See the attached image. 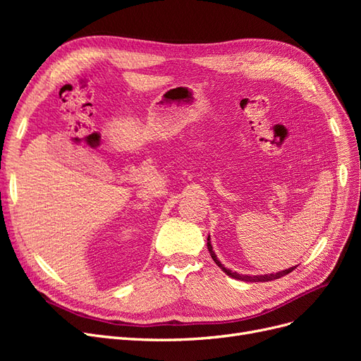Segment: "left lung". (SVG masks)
Wrapping results in <instances>:
<instances>
[{"instance_id": "1", "label": "left lung", "mask_w": 361, "mask_h": 361, "mask_svg": "<svg viewBox=\"0 0 361 361\" xmlns=\"http://www.w3.org/2000/svg\"><path fill=\"white\" fill-rule=\"evenodd\" d=\"M207 251H209L211 253V257L214 259V262L215 264L220 267L226 274L228 276V277H232V279H236V280H241V281H271V280H276V279H280V277H283V276H288L289 272H292L293 269H295V267H292V268H289V269H285V271H280V272H276V274H265V276H243V274H238V272H233V271H231L228 268H224V265L221 264L220 260H218V257H216V255L214 253V250H212V244H211V239H209V236H207Z\"/></svg>"}]
</instances>
